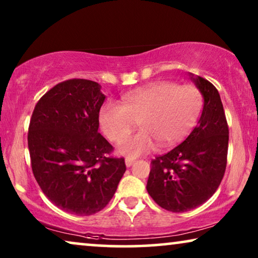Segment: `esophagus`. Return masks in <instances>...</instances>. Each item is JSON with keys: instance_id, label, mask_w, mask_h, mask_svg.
Wrapping results in <instances>:
<instances>
[{"instance_id": "obj_1", "label": "esophagus", "mask_w": 258, "mask_h": 258, "mask_svg": "<svg viewBox=\"0 0 258 258\" xmlns=\"http://www.w3.org/2000/svg\"><path fill=\"white\" fill-rule=\"evenodd\" d=\"M135 161H136L135 158H132V157H126V158H125V165H126V167H132L133 163H134V162H135Z\"/></svg>"}]
</instances>
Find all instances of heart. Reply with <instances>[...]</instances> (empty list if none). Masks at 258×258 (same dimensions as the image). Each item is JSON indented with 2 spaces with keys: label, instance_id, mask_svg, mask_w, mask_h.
<instances>
[{
  "label": "heart",
  "instance_id": "obj_1",
  "mask_svg": "<svg viewBox=\"0 0 258 258\" xmlns=\"http://www.w3.org/2000/svg\"><path fill=\"white\" fill-rule=\"evenodd\" d=\"M202 109V95L192 86H177L160 81L125 94L121 105L108 102L102 105L98 122L112 143H119L135 127L143 130L121 143L118 151L129 157L175 144L195 124Z\"/></svg>",
  "mask_w": 258,
  "mask_h": 258
}]
</instances>
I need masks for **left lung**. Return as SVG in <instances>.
I'll list each match as a JSON object with an SVG mask.
<instances>
[{
    "mask_svg": "<svg viewBox=\"0 0 258 258\" xmlns=\"http://www.w3.org/2000/svg\"><path fill=\"white\" fill-rule=\"evenodd\" d=\"M204 98L199 124L183 142L151 161L148 194L163 209L184 213L210 199L227 168L229 128L213 83L190 74Z\"/></svg>",
    "mask_w": 258,
    "mask_h": 258,
    "instance_id": "left-lung-1",
    "label": "left lung"
}]
</instances>
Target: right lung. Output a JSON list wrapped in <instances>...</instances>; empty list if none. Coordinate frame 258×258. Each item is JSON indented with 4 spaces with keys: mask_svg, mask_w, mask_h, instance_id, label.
Returning a JSON list of instances; mask_svg holds the SVG:
<instances>
[{
    "mask_svg": "<svg viewBox=\"0 0 258 258\" xmlns=\"http://www.w3.org/2000/svg\"><path fill=\"white\" fill-rule=\"evenodd\" d=\"M105 100L94 81L56 84L35 105L28 132L31 169L48 200L67 213L89 216L114 196L125 172L124 158L98 133Z\"/></svg>",
    "mask_w": 258,
    "mask_h": 258,
    "instance_id": "1",
    "label": "right lung"
}]
</instances>
